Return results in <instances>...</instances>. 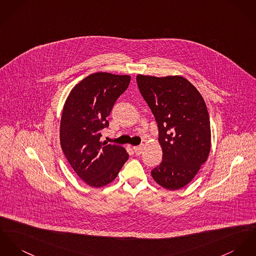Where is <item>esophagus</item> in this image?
Returning a JSON list of instances; mask_svg holds the SVG:
<instances>
[{
  "label": "esophagus",
  "mask_w": 256,
  "mask_h": 256,
  "mask_svg": "<svg viewBox=\"0 0 256 256\" xmlns=\"http://www.w3.org/2000/svg\"><path fill=\"white\" fill-rule=\"evenodd\" d=\"M134 153H136V155H140V154L142 153V151H143V146H142V145H140V146H134Z\"/></svg>",
  "instance_id": "esophagus-1"
}]
</instances>
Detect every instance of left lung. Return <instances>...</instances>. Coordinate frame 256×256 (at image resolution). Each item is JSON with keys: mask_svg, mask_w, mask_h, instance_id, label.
Returning <instances> with one entry per match:
<instances>
[{"mask_svg": "<svg viewBox=\"0 0 256 256\" xmlns=\"http://www.w3.org/2000/svg\"><path fill=\"white\" fill-rule=\"evenodd\" d=\"M138 88L158 130L162 160L152 170L154 180L168 190L186 186L210 151V122L197 88L180 76L138 75Z\"/></svg>", "mask_w": 256, "mask_h": 256, "instance_id": "8db88e82", "label": "left lung"}]
</instances>
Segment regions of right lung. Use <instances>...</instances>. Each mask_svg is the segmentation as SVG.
<instances>
[{
    "instance_id": "1",
    "label": "right lung",
    "mask_w": 256,
    "mask_h": 256,
    "mask_svg": "<svg viewBox=\"0 0 256 256\" xmlns=\"http://www.w3.org/2000/svg\"><path fill=\"white\" fill-rule=\"evenodd\" d=\"M130 82L128 75L98 72L88 76L71 90L60 122L62 151L88 185L98 188L112 182L128 154L124 147L101 142L107 117Z\"/></svg>"
}]
</instances>
